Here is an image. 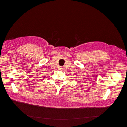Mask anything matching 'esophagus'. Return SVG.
<instances>
[{
	"label": "esophagus",
	"mask_w": 127,
	"mask_h": 127,
	"mask_svg": "<svg viewBox=\"0 0 127 127\" xmlns=\"http://www.w3.org/2000/svg\"><path fill=\"white\" fill-rule=\"evenodd\" d=\"M64 67H62V66H60L59 67V69H60V70H63V69H64Z\"/></svg>",
	"instance_id": "esophagus-1"
}]
</instances>
